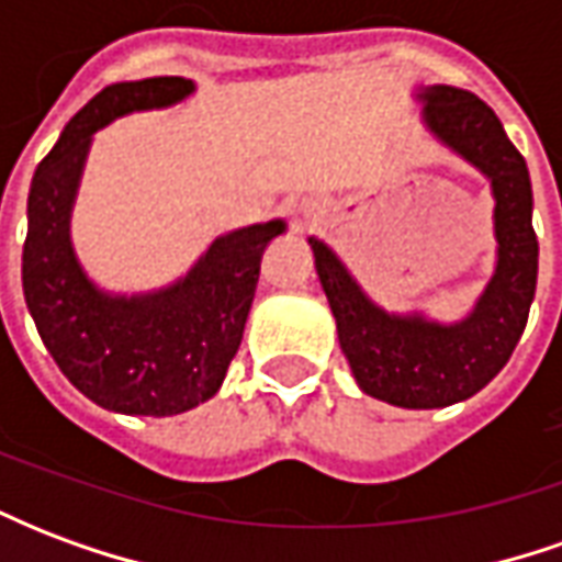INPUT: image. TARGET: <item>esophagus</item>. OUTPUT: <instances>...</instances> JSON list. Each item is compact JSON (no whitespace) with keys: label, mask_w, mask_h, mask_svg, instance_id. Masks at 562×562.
Segmentation results:
<instances>
[{"label":"esophagus","mask_w":562,"mask_h":562,"mask_svg":"<svg viewBox=\"0 0 562 562\" xmlns=\"http://www.w3.org/2000/svg\"><path fill=\"white\" fill-rule=\"evenodd\" d=\"M322 216V204L318 201H310V198H304V201H297V204H292V220L297 228H304V225H313V222Z\"/></svg>","instance_id":"1"}]
</instances>
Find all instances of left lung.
<instances>
[{
  "label": "left lung",
  "instance_id": "1",
  "mask_svg": "<svg viewBox=\"0 0 562 562\" xmlns=\"http://www.w3.org/2000/svg\"><path fill=\"white\" fill-rule=\"evenodd\" d=\"M413 99L427 135L491 183L494 273L470 313L442 322L418 306L385 310L325 240L306 244L358 389L401 409H442L479 394L515 352L536 294L539 240L530 171L499 116L479 95L446 83L415 87Z\"/></svg>",
  "mask_w": 562,
  "mask_h": 562
}]
</instances>
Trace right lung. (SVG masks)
I'll return each instance as SVG.
<instances>
[{
    "mask_svg": "<svg viewBox=\"0 0 562 562\" xmlns=\"http://www.w3.org/2000/svg\"><path fill=\"white\" fill-rule=\"evenodd\" d=\"M195 95L177 75L104 87L35 168L26 204L23 294L47 352L75 389L120 415H180L222 389L244 340L261 256L285 234L270 220L220 234L195 265L149 292H108L80 265L71 213L95 132Z\"/></svg>",
    "mask_w": 562,
    "mask_h": 562,
    "instance_id": "right-lung-1",
    "label": "right lung"
}]
</instances>
